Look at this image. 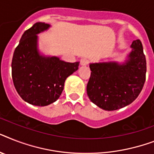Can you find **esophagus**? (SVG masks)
<instances>
[{
	"instance_id": "obj_1",
	"label": "esophagus",
	"mask_w": 154,
	"mask_h": 154,
	"mask_svg": "<svg viewBox=\"0 0 154 154\" xmlns=\"http://www.w3.org/2000/svg\"><path fill=\"white\" fill-rule=\"evenodd\" d=\"M88 62H88V59H86V58H82V59L81 60V62H80V64L82 66H85L88 64Z\"/></svg>"
}]
</instances>
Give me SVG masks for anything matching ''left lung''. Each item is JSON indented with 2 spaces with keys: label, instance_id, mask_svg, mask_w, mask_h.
Here are the masks:
<instances>
[{
  "label": "left lung",
  "instance_id": "1",
  "mask_svg": "<svg viewBox=\"0 0 154 154\" xmlns=\"http://www.w3.org/2000/svg\"><path fill=\"white\" fill-rule=\"evenodd\" d=\"M124 62L90 63L91 76L87 94L92 103L105 111L131 104L140 94L146 73V60L142 42L133 41Z\"/></svg>",
  "mask_w": 154,
  "mask_h": 154
}]
</instances>
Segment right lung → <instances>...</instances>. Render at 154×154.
<instances>
[{
    "label": "right lung",
    "instance_id": "right-lung-1",
    "mask_svg": "<svg viewBox=\"0 0 154 154\" xmlns=\"http://www.w3.org/2000/svg\"><path fill=\"white\" fill-rule=\"evenodd\" d=\"M51 27L37 22L25 31L15 49L12 76L16 92L27 103L47 106L62 94L66 78L78 69L79 62L70 63L56 56H46L38 47L37 35Z\"/></svg>",
    "mask_w": 154,
    "mask_h": 154
}]
</instances>
